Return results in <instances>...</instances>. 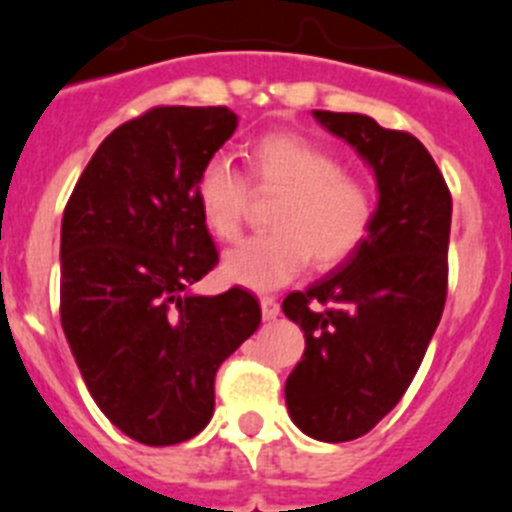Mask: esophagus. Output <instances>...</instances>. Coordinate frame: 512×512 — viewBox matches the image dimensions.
<instances>
[{
	"mask_svg": "<svg viewBox=\"0 0 512 512\" xmlns=\"http://www.w3.org/2000/svg\"><path fill=\"white\" fill-rule=\"evenodd\" d=\"M260 309H262V319H265V322H273V319H278V314H281V304H278L273 296H262Z\"/></svg>",
	"mask_w": 512,
	"mask_h": 512,
	"instance_id": "34e87169",
	"label": "esophagus"
}]
</instances>
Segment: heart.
Listing matches in <instances>:
<instances>
[{
  "mask_svg": "<svg viewBox=\"0 0 512 512\" xmlns=\"http://www.w3.org/2000/svg\"><path fill=\"white\" fill-rule=\"evenodd\" d=\"M247 162L257 188L281 190V198L270 213L273 231L226 252V281L255 291L286 286L311 257L319 268H335L366 242L376 216L373 190L342 170L330 149L301 133L273 131L252 141ZM195 201L213 237H239L250 190L224 154H213L198 170Z\"/></svg>",
  "mask_w": 512,
  "mask_h": 512,
  "instance_id": "obj_1",
  "label": "heart"
}]
</instances>
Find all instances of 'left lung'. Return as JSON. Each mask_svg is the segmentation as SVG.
Returning a JSON list of instances; mask_svg holds the SVG:
<instances>
[{
	"label": "left lung",
	"mask_w": 512,
	"mask_h": 512,
	"mask_svg": "<svg viewBox=\"0 0 512 512\" xmlns=\"http://www.w3.org/2000/svg\"><path fill=\"white\" fill-rule=\"evenodd\" d=\"M311 115L358 151L379 188L366 242L283 301V314L306 337L286 379L288 415L309 438L345 443L397 407L441 322L451 193L412 133L361 113Z\"/></svg>",
	"instance_id": "1"
}]
</instances>
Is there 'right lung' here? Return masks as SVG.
<instances>
[{
  "label": "right lung",
  "mask_w": 512,
  "mask_h": 512,
  "mask_svg": "<svg viewBox=\"0 0 512 512\" xmlns=\"http://www.w3.org/2000/svg\"><path fill=\"white\" fill-rule=\"evenodd\" d=\"M229 108H151L115 128L61 221V327L102 415L144 446L201 433L221 363L257 330L250 291L190 286L219 252L195 175L231 133Z\"/></svg>",
  "instance_id": "add662e5"
}]
</instances>
